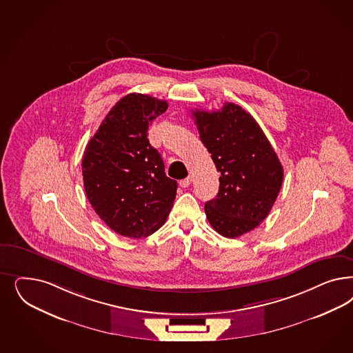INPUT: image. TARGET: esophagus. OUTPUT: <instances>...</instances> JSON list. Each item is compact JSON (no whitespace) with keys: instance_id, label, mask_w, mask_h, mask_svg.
<instances>
[{"instance_id":"1","label":"esophagus","mask_w":353,"mask_h":353,"mask_svg":"<svg viewBox=\"0 0 353 353\" xmlns=\"http://www.w3.org/2000/svg\"><path fill=\"white\" fill-rule=\"evenodd\" d=\"M191 182H192V178H191V176H187V178H184V179H182V181L179 182V185H181L182 188H187V187H190Z\"/></svg>"}]
</instances>
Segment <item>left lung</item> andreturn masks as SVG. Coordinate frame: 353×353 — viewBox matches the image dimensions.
Returning <instances> with one entry per match:
<instances>
[{
    "mask_svg": "<svg viewBox=\"0 0 353 353\" xmlns=\"http://www.w3.org/2000/svg\"><path fill=\"white\" fill-rule=\"evenodd\" d=\"M200 140L221 172L216 199L205 214L218 234L238 238L270 213L283 182V168L254 118L239 105L192 110Z\"/></svg>",
    "mask_w": 353,
    "mask_h": 353,
    "instance_id": "left-lung-1",
    "label": "left lung"
}]
</instances>
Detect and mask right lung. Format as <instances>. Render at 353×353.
Instances as JSON below:
<instances>
[{"mask_svg":"<svg viewBox=\"0 0 353 353\" xmlns=\"http://www.w3.org/2000/svg\"><path fill=\"white\" fill-rule=\"evenodd\" d=\"M168 103L130 93L108 113L85 147L81 161L88 201L103 222L127 238L156 232L170 213L178 184L166 176L149 125Z\"/></svg>","mask_w":353,"mask_h":353,"instance_id":"right-lung-1","label":"right lung"}]
</instances>
